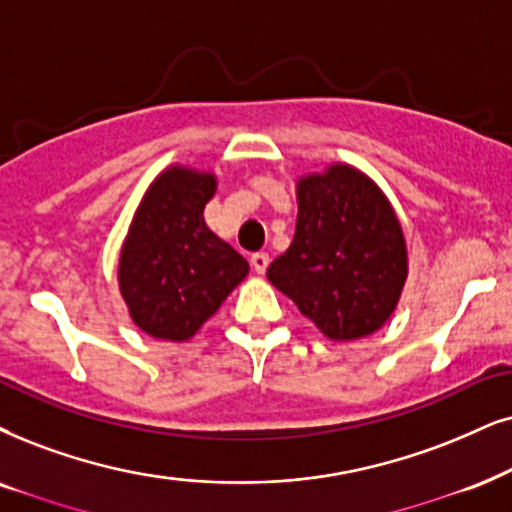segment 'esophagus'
Returning <instances> with one entry per match:
<instances>
[{"instance_id":"esophagus-1","label":"esophagus","mask_w":512,"mask_h":512,"mask_svg":"<svg viewBox=\"0 0 512 512\" xmlns=\"http://www.w3.org/2000/svg\"><path fill=\"white\" fill-rule=\"evenodd\" d=\"M250 264H252V269L257 271V274H264V271H267V267H269V255H267V252H255V255H250Z\"/></svg>"}]
</instances>
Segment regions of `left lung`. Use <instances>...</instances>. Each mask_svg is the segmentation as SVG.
I'll return each instance as SVG.
<instances>
[{
  "label": "left lung",
  "instance_id": "1",
  "mask_svg": "<svg viewBox=\"0 0 512 512\" xmlns=\"http://www.w3.org/2000/svg\"><path fill=\"white\" fill-rule=\"evenodd\" d=\"M297 203L295 238L269 264V281L328 338L378 331L406 281L404 234L390 203L347 165L302 179Z\"/></svg>",
  "mask_w": 512,
  "mask_h": 512
}]
</instances>
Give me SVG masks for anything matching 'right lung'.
I'll return each mask as SVG.
<instances>
[{
	"mask_svg": "<svg viewBox=\"0 0 512 512\" xmlns=\"http://www.w3.org/2000/svg\"><path fill=\"white\" fill-rule=\"evenodd\" d=\"M212 174L172 167L141 200L120 255V290L141 331L189 340L248 274V262L205 226Z\"/></svg>",
	"mask_w": 512,
	"mask_h": 512,
	"instance_id": "right-lung-1",
	"label": "right lung"
}]
</instances>
